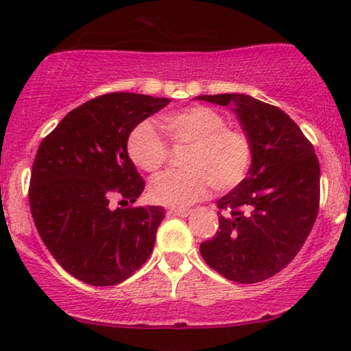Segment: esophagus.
<instances>
[{"instance_id": "obj_1", "label": "esophagus", "mask_w": 351, "mask_h": 351, "mask_svg": "<svg viewBox=\"0 0 351 351\" xmlns=\"http://www.w3.org/2000/svg\"><path fill=\"white\" fill-rule=\"evenodd\" d=\"M190 210H175V209H170L169 212H167V215L169 217H180V218H187L189 215H190Z\"/></svg>"}]
</instances>
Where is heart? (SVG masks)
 Returning <instances> with one entry per match:
<instances>
[{
    "instance_id": "1",
    "label": "heart",
    "mask_w": 351,
    "mask_h": 351,
    "mask_svg": "<svg viewBox=\"0 0 351 351\" xmlns=\"http://www.w3.org/2000/svg\"><path fill=\"white\" fill-rule=\"evenodd\" d=\"M164 125L176 144L190 145L184 159V171H167L154 178L148 189L153 203L186 209L213 189L230 190L245 180L252 159L247 136L226 127L223 114L209 106L170 112ZM128 156L136 167L154 173L167 161L169 148L150 121L141 122L127 142Z\"/></svg>"
}]
</instances>
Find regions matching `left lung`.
<instances>
[{"label":"left lung","mask_w":351,"mask_h":351,"mask_svg":"<svg viewBox=\"0 0 351 351\" xmlns=\"http://www.w3.org/2000/svg\"><path fill=\"white\" fill-rule=\"evenodd\" d=\"M195 99L229 106L252 147L247 176L218 199V232L201 243L199 252L228 280H266L295 257L316 221L317 156L277 106L239 93Z\"/></svg>","instance_id":"1"}]
</instances>
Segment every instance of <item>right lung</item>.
<instances>
[{"label": "right lung", "mask_w": 351, "mask_h": 351, "mask_svg": "<svg viewBox=\"0 0 351 351\" xmlns=\"http://www.w3.org/2000/svg\"><path fill=\"white\" fill-rule=\"evenodd\" d=\"M169 99L110 93L69 111L41 141L32 165L29 204L41 240L71 276L93 287L132 277L153 251L165 215L134 203L145 182L128 156L130 133Z\"/></svg>", "instance_id": "right-lung-1"}]
</instances>
